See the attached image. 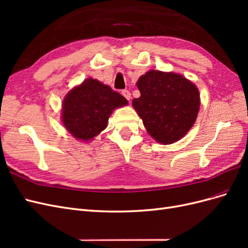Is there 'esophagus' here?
I'll return each mask as SVG.
<instances>
[{"instance_id":"34e87169","label":"esophagus","mask_w":248,"mask_h":248,"mask_svg":"<svg viewBox=\"0 0 248 248\" xmlns=\"http://www.w3.org/2000/svg\"><path fill=\"white\" fill-rule=\"evenodd\" d=\"M122 95L125 97V98H126L127 100H130L131 94H130V92L128 91V90H123V91H122Z\"/></svg>"}]
</instances>
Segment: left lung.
Listing matches in <instances>:
<instances>
[{"mask_svg": "<svg viewBox=\"0 0 248 248\" xmlns=\"http://www.w3.org/2000/svg\"><path fill=\"white\" fill-rule=\"evenodd\" d=\"M137 86L140 92L132 107L148 133L163 145L181 140L194 124L200 109L197 86L181 74L150 70Z\"/></svg>", "mask_w": 248, "mask_h": 248, "instance_id": "8db88e82", "label": "left lung"}]
</instances>
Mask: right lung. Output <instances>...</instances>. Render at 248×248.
<instances>
[{
  "mask_svg": "<svg viewBox=\"0 0 248 248\" xmlns=\"http://www.w3.org/2000/svg\"><path fill=\"white\" fill-rule=\"evenodd\" d=\"M121 94L101 81L87 78L67 93L62 103V122L73 138L89 141L107 128L114 109L127 106Z\"/></svg>",
  "mask_w": 248,
  "mask_h": 248,
  "instance_id": "right-lung-1",
  "label": "right lung"
}]
</instances>
